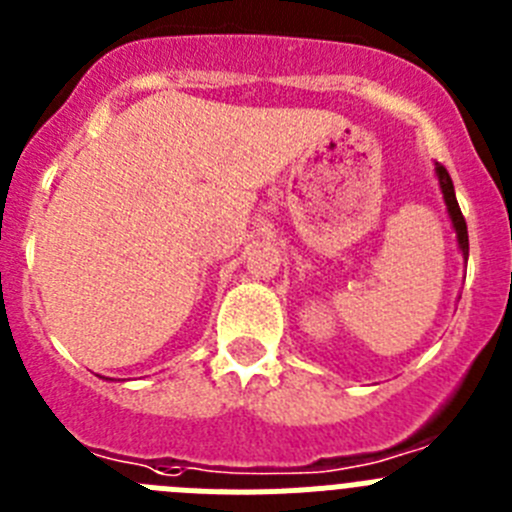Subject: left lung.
Listing matches in <instances>:
<instances>
[{"instance_id":"8db88e82","label":"left lung","mask_w":512,"mask_h":512,"mask_svg":"<svg viewBox=\"0 0 512 512\" xmlns=\"http://www.w3.org/2000/svg\"><path fill=\"white\" fill-rule=\"evenodd\" d=\"M436 176H438V187H441L443 202H446V212L451 217V225L456 230V243H459V251L464 256V261L469 259V233H467V223H464V215L459 210V202H456V192H454V182H451L449 171L443 169L441 164H436Z\"/></svg>"}]
</instances>
